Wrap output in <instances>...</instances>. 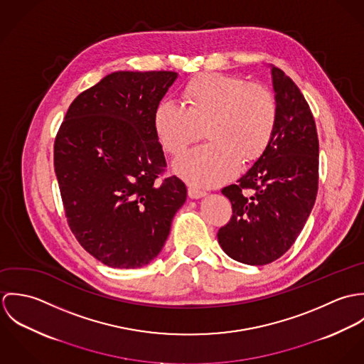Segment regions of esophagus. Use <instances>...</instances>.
<instances>
[{
	"mask_svg": "<svg viewBox=\"0 0 364 364\" xmlns=\"http://www.w3.org/2000/svg\"><path fill=\"white\" fill-rule=\"evenodd\" d=\"M188 195H189V198H192V199H200V198L206 196V192H205V191H202V189H198V188L189 186V189H188Z\"/></svg>",
	"mask_w": 364,
	"mask_h": 364,
	"instance_id": "obj_1",
	"label": "esophagus"
}]
</instances>
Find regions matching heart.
I'll return each instance as SVG.
<instances>
[{
	"label": "heart",
	"instance_id": "b5f03b06",
	"mask_svg": "<svg viewBox=\"0 0 364 364\" xmlns=\"http://www.w3.org/2000/svg\"><path fill=\"white\" fill-rule=\"evenodd\" d=\"M182 100L183 106L166 100L156 105L153 127L161 149L171 156L181 154L205 130L208 144L175 162L176 172L195 185L225 181L240 161L258 158L273 137L277 102L263 85L238 75L205 73L183 87Z\"/></svg>",
	"mask_w": 364,
	"mask_h": 364
}]
</instances>
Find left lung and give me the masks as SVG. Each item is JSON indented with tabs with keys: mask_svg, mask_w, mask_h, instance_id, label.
<instances>
[{
	"mask_svg": "<svg viewBox=\"0 0 364 364\" xmlns=\"http://www.w3.org/2000/svg\"><path fill=\"white\" fill-rule=\"evenodd\" d=\"M277 123L269 146L237 185L223 188L232 206L217 232L232 259L266 264L300 235L316 199L319 143L311 109L280 68L272 67Z\"/></svg>",
	"mask_w": 364,
	"mask_h": 364,
	"instance_id": "8db88e82",
	"label": "left lung"
}]
</instances>
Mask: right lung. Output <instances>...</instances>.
<instances>
[{
  "label": "right lung",
  "mask_w": 364,
  "mask_h": 364,
  "mask_svg": "<svg viewBox=\"0 0 364 364\" xmlns=\"http://www.w3.org/2000/svg\"><path fill=\"white\" fill-rule=\"evenodd\" d=\"M178 74L117 71L70 105L54 140V172L68 227L110 267H141L162 250L186 186L164 178L153 114Z\"/></svg>",
  "instance_id": "obj_1"
}]
</instances>
